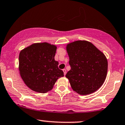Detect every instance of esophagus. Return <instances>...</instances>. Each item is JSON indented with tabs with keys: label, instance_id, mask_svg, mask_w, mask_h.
Masks as SVG:
<instances>
[{
	"label": "esophagus",
	"instance_id": "34e87169",
	"mask_svg": "<svg viewBox=\"0 0 125 125\" xmlns=\"http://www.w3.org/2000/svg\"><path fill=\"white\" fill-rule=\"evenodd\" d=\"M63 73H64V75L65 76L66 74V70L65 69H63Z\"/></svg>",
	"mask_w": 125,
	"mask_h": 125
}]
</instances>
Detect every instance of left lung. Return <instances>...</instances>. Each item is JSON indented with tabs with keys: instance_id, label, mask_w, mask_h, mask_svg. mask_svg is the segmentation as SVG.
<instances>
[{
	"instance_id": "8db88e82",
	"label": "left lung",
	"mask_w": 125,
	"mask_h": 125,
	"mask_svg": "<svg viewBox=\"0 0 125 125\" xmlns=\"http://www.w3.org/2000/svg\"><path fill=\"white\" fill-rule=\"evenodd\" d=\"M70 69L66 77L72 89L80 95L97 91L103 84L108 61L103 52L86 41H77L66 46Z\"/></svg>"
}]
</instances>
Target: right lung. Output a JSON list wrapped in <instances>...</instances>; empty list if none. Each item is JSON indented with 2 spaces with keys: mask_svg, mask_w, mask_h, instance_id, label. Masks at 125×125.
Here are the masks:
<instances>
[{
  "mask_svg": "<svg viewBox=\"0 0 125 125\" xmlns=\"http://www.w3.org/2000/svg\"><path fill=\"white\" fill-rule=\"evenodd\" d=\"M56 51V46L46 42L34 43L21 51L20 74L30 89L45 93L53 88L59 78L63 77L54 58Z\"/></svg>",
  "mask_w": 125,
  "mask_h": 125,
  "instance_id": "1",
  "label": "right lung"
}]
</instances>
